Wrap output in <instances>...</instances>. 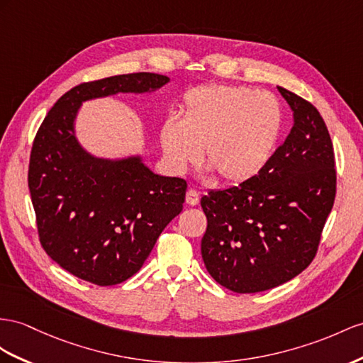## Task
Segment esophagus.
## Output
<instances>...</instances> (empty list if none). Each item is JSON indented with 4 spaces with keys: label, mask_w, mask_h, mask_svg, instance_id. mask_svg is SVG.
Instances as JSON below:
<instances>
[{
    "label": "esophagus",
    "mask_w": 363,
    "mask_h": 363,
    "mask_svg": "<svg viewBox=\"0 0 363 363\" xmlns=\"http://www.w3.org/2000/svg\"><path fill=\"white\" fill-rule=\"evenodd\" d=\"M185 201H187L189 206H196V203L199 202V193L196 190L190 189L187 191V194H185Z\"/></svg>",
    "instance_id": "34e87169"
}]
</instances>
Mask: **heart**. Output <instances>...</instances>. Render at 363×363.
Here are the masks:
<instances>
[{
    "label": "heart",
    "mask_w": 363,
    "mask_h": 363,
    "mask_svg": "<svg viewBox=\"0 0 363 363\" xmlns=\"http://www.w3.org/2000/svg\"><path fill=\"white\" fill-rule=\"evenodd\" d=\"M181 119L160 128L164 157L182 173L201 160L228 184L252 179L270 160L282 127L279 101L244 86L207 84L185 91Z\"/></svg>",
    "instance_id": "heart-1"
}]
</instances>
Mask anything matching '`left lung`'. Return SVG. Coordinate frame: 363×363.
Returning a JSON list of instances; mask_svg holds the SVG:
<instances>
[{
    "instance_id": "left-lung-1",
    "label": "left lung",
    "mask_w": 363,
    "mask_h": 363,
    "mask_svg": "<svg viewBox=\"0 0 363 363\" xmlns=\"http://www.w3.org/2000/svg\"><path fill=\"white\" fill-rule=\"evenodd\" d=\"M277 89L294 115L290 135L252 179L201 198L203 264L218 284L240 294L282 285L313 262L336 198L323 118L311 102Z\"/></svg>"
}]
</instances>
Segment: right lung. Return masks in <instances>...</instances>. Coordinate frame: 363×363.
<instances>
[{
  "label": "right lung",
  "instance_id": "add662e5",
  "mask_svg": "<svg viewBox=\"0 0 363 363\" xmlns=\"http://www.w3.org/2000/svg\"><path fill=\"white\" fill-rule=\"evenodd\" d=\"M167 82L148 72L82 82L55 102L35 135L27 181L40 242L82 281L108 286L139 272L162 230L182 211L187 182L153 174L136 157H91L73 133L77 110L86 99Z\"/></svg>",
  "mask_w": 363,
  "mask_h": 363
}]
</instances>
